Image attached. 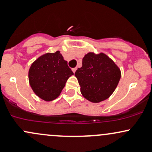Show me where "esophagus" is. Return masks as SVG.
Here are the masks:
<instances>
[{
    "instance_id": "esophagus-1",
    "label": "esophagus",
    "mask_w": 152,
    "mask_h": 152,
    "mask_svg": "<svg viewBox=\"0 0 152 152\" xmlns=\"http://www.w3.org/2000/svg\"><path fill=\"white\" fill-rule=\"evenodd\" d=\"M76 69H76V68H74V69H72V71H73V72H74V73H75V72H76Z\"/></svg>"
}]
</instances>
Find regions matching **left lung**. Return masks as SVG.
<instances>
[{
	"label": "left lung",
	"instance_id": "obj_1",
	"mask_svg": "<svg viewBox=\"0 0 152 152\" xmlns=\"http://www.w3.org/2000/svg\"><path fill=\"white\" fill-rule=\"evenodd\" d=\"M75 76L82 96L91 102L99 103L114 93L121 78V71L105 53L89 52L82 59L81 68L76 70Z\"/></svg>",
	"mask_w": 152,
	"mask_h": 152
}]
</instances>
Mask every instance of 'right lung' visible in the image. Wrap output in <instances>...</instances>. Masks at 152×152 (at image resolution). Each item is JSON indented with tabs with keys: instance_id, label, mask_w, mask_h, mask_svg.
Listing matches in <instances>:
<instances>
[{
	"instance_id": "right-lung-1",
	"label": "right lung",
	"mask_w": 152,
	"mask_h": 152,
	"mask_svg": "<svg viewBox=\"0 0 152 152\" xmlns=\"http://www.w3.org/2000/svg\"><path fill=\"white\" fill-rule=\"evenodd\" d=\"M74 73L59 50L46 53L31 64L28 80L34 92L39 98L50 102L59 96L68 78Z\"/></svg>"
}]
</instances>
